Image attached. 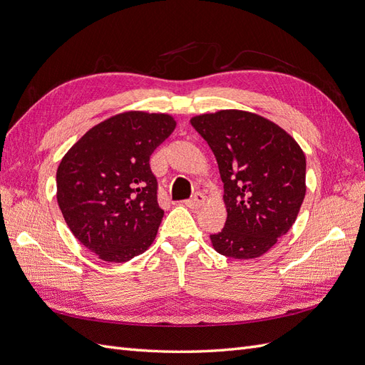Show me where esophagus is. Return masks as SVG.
I'll list each match as a JSON object with an SVG mask.
<instances>
[{"label":"esophagus","instance_id":"obj_1","mask_svg":"<svg viewBox=\"0 0 365 365\" xmlns=\"http://www.w3.org/2000/svg\"><path fill=\"white\" fill-rule=\"evenodd\" d=\"M204 202H205V196H204L202 193H196V195L192 197V200L185 201V205L190 207V208H200V207L204 205Z\"/></svg>","mask_w":365,"mask_h":365}]
</instances>
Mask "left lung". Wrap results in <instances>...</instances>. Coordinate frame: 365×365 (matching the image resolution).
I'll return each instance as SVG.
<instances>
[{"instance_id": "left-lung-1", "label": "left lung", "mask_w": 365, "mask_h": 365, "mask_svg": "<svg viewBox=\"0 0 365 365\" xmlns=\"http://www.w3.org/2000/svg\"><path fill=\"white\" fill-rule=\"evenodd\" d=\"M213 150L224 182L227 222L210 236L222 256L247 260L288 233L306 195V157L279 125L259 114L222 109L190 118Z\"/></svg>"}]
</instances>
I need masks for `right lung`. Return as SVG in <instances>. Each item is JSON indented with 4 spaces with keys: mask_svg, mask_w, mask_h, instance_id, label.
Returning a JSON list of instances; mask_svg holds the SVG:
<instances>
[{
    "mask_svg": "<svg viewBox=\"0 0 365 365\" xmlns=\"http://www.w3.org/2000/svg\"><path fill=\"white\" fill-rule=\"evenodd\" d=\"M175 126L169 114L120 113L85 132L61 160L62 216L98 259L123 263L155 240L164 212L149 158Z\"/></svg>",
    "mask_w": 365,
    "mask_h": 365,
    "instance_id": "add662e5",
    "label": "right lung"
}]
</instances>
